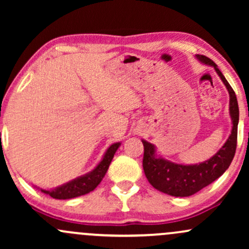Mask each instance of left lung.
Listing matches in <instances>:
<instances>
[{
  "label": "left lung",
  "instance_id": "8db88e82",
  "mask_svg": "<svg viewBox=\"0 0 249 249\" xmlns=\"http://www.w3.org/2000/svg\"><path fill=\"white\" fill-rule=\"evenodd\" d=\"M196 57L205 64L212 65L227 88L228 93H230V113L233 127L231 136L228 137L224 146L220 148L212 158L196 165H180L158 158L156 156L154 145L146 141H142V145H144L142 168H144L148 182L156 190L173 196H190L208 186L211 182L222 176L225 171L230 167L236 150L239 105L235 92L212 59L204 55H198Z\"/></svg>",
  "mask_w": 249,
  "mask_h": 249
}]
</instances>
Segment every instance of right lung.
Wrapping results in <instances>:
<instances>
[{"instance_id":"right-lung-1","label":"right lung","mask_w":249,"mask_h":249,"mask_svg":"<svg viewBox=\"0 0 249 249\" xmlns=\"http://www.w3.org/2000/svg\"><path fill=\"white\" fill-rule=\"evenodd\" d=\"M119 145H121V142H116V144L111 145V146L107 148V152H105L101 162H99L95 170H92L91 172L85 174V176L79 177V178L71 180V181L67 182V184L53 188V190L51 191H41L43 193L49 194L51 198L53 199H71L79 196H84V194L91 192V191H93L97 186H98L99 182L102 181L103 178H104L105 173H107V168L110 166L113 156H115L116 151L118 150Z\"/></svg>"}]
</instances>
